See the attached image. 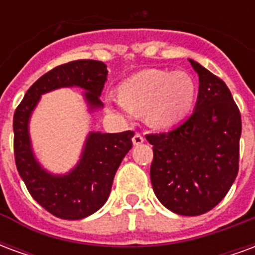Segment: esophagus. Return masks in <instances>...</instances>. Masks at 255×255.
Returning <instances> with one entry per match:
<instances>
[{"label": "esophagus", "mask_w": 255, "mask_h": 255, "mask_svg": "<svg viewBox=\"0 0 255 255\" xmlns=\"http://www.w3.org/2000/svg\"><path fill=\"white\" fill-rule=\"evenodd\" d=\"M144 142V138L140 135V133H135L132 138V143L133 146H139V144H142Z\"/></svg>", "instance_id": "obj_1"}]
</instances>
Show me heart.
<instances>
[{
    "label": "heart",
    "instance_id": "obj_1",
    "mask_svg": "<svg viewBox=\"0 0 255 255\" xmlns=\"http://www.w3.org/2000/svg\"><path fill=\"white\" fill-rule=\"evenodd\" d=\"M120 97L108 104L124 116L144 113V122L154 129H166L182 122L191 111L197 84L184 71L143 69L123 82Z\"/></svg>",
    "mask_w": 255,
    "mask_h": 255
}]
</instances>
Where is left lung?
I'll list each match as a JSON object with an SVG mask.
<instances>
[{
  "mask_svg": "<svg viewBox=\"0 0 255 255\" xmlns=\"http://www.w3.org/2000/svg\"><path fill=\"white\" fill-rule=\"evenodd\" d=\"M199 90L192 115L165 133L147 135L155 197L180 216H199L227 195L239 169L241 113L227 84L191 58Z\"/></svg>",
  "mask_w": 255,
  "mask_h": 255,
  "instance_id": "1",
  "label": "left lung"
}]
</instances>
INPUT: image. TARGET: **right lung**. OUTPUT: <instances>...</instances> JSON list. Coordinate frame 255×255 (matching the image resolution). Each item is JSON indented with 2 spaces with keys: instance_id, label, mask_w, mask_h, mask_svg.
<instances>
[{
  "instance_id": "right-lung-1",
  "label": "right lung",
  "mask_w": 255,
  "mask_h": 255,
  "mask_svg": "<svg viewBox=\"0 0 255 255\" xmlns=\"http://www.w3.org/2000/svg\"><path fill=\"white\" fill-rule=\"evenodd\" d=\"M108 69L102 61L76 60L63 64L38 79L14 112V160L20 177L31 197L58 219H84L105 205L117 168L132 147L135 133L90 131L76 165L65 173H53L36 158L30 133L31 116L42 95L71 87L83 90L89 113L100 111L104 108L100 97Z\"/></svg>"
}]
</instances>
